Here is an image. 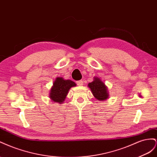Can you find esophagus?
<instances>
[{"instance_id":"1","label":"esophagus","mask_w":157,"mask_h":157,"mask_svg":"<svg viewBox=\"0 0 157 157\" xmlns=\"http://www.w3.org/2000/svg\"><path fill=\"white\" fill-rule=\"evenodd\" d=\"M76 83L78 84V86H83V80H79V81H77V82H76Z\"/></svg>"}]
</instances>
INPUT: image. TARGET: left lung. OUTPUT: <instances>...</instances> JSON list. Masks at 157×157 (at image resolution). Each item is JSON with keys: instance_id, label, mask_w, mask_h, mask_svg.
I'll use <instances>...</instances> for the list:
<instances>
[{"instance_id": "1", "label": "left lung", "mask_w": 157, "mask_h": 157, "mask_svg": "<svg viewBox=\"0 0 157 157\" xmlns=\"http://www.w3.org/2000/svg\"><path fill=\"white\" fill-rule=\"evenodd\" d=\"M88 87L91 89L93 95L97 100L104 101L108 98L106 87L99 78H95L94 81L88 84Z\"/></svg>"}]
</instances>
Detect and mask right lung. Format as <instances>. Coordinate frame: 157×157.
<instances>
[{
    "label": "right lung",
    "mask_w": 157,
    "mask_h": 157,
    "mask_svg": "<svg viewBox=\"0 0 157 157\" xmlns=\"http://www.w3.org/2000/svg\"><path fill=\"white\" fill-rule=\"evenodd\" d=\"M75 86L76 84L71 80H64L62 78H57L51 90L50 98L54 102L62 103L69 89Z\"/></svg>",
    "instance_id": "right-lung-1"
}]
</instances>
